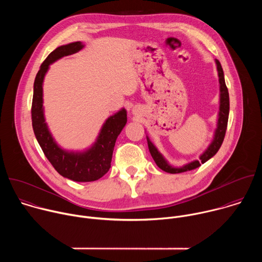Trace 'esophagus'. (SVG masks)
<instances>
[{
    "instance_id": "34e87169",
    "label": "esophagus",
    "mask_w": 262,
    "mask_h": 262,
    "mask_svg": "<svg viewBox=\"0 0 262 262\" xmlns=\"http://www.w3.org/2000/svg\"><path fill=\"white\" fill-rule=\"evenodd\" d=\"M133 113H134V114H136V113H137V111H136V110H133Z\"/></svg>"
}]
</instances>
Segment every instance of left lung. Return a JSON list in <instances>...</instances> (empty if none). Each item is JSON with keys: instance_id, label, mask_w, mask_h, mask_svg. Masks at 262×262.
I'll list each match as a JSON object with an SVG mask.
<instances>
[{"instance_id": "left-lung-1", "label": "left lung", "mask_w": 262, "mask_h": 262, "mask_svg": "<svg viewBox=\"0 0 262 262\" xmlns=\"http://www.w3.org/2000/svg\"><path fill=\"white\" fill-rule=\"evenodd\" d=\"M214 62L216 65L219 83H220V106H219V113H217L216 128L214 130L212 141L203 151V154L200 155L199 160L192 161L181 167H174L169 164V162L158 150V148L150 141L149 137L146 136L149 151H150L152 159L155 160L158 167L165 172H168L171 174H176V173L191 171V170H194V169L200 167L201 164H204L205 162H207L209 159H211L217 152V150L220 149V147L224 141V137H225L227 123H228V117H229V93H228V89L225 84V78H224V71L221 66V63L216 59L214 60Z\"/></svg>"}]
</instances>
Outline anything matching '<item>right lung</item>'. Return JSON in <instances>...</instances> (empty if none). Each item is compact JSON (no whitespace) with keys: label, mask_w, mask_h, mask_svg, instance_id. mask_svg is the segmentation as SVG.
<instances>
[{"label":"right lung","mask_w":262,"mask_h":262,"mask_svg":"<svg viewBox=\"0 0 262 262\" xmlns=\"http://www.w3.org/2000/svg\"><path fill=\"white\" fill-rule=\"evenodd\" d=\"M84 47L81 41L71 42L57 48L48 56L36 74L31 111L33 130L45 156L60 175L78 182L97 180L110 170L117 137L127 121L126 110L122 107L104 121L95 142L81 151L66 150L56 142L51 134L45 117V77L51 64L65 56L80 52Z\"/></svg>","instance_id":"1"}]
</instances>
